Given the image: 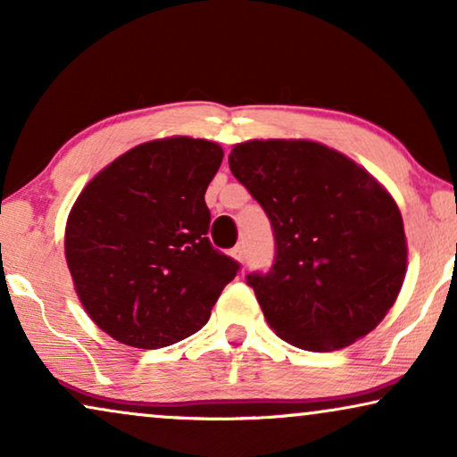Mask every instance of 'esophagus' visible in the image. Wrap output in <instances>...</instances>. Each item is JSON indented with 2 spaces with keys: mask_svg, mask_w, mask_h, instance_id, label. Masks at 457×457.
Returning a JSON list of instances; mask_svg holds the SVG:
<instances>
[{
  "mask_svg": "<svg viewBox=\"0 0 457 457\" xmlns=\"http://www.w3.org/2000/svg\"><path fill=\"white\" fill-rule=\"evenodd\" d=\"M230 255H233V258L239 262V264H243V260H245V252H243L241 245H237L233 252H230Z\"/></svg>",
  "mask_w": 457,
  "mask_h": 457,
  "instance_id": "1",
  "label": "esophagus"
}]
</instances>
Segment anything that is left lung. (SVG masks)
I'll return each mask as SVG.
<instances>
[{"label": "left lung", "instance_id": "8db88e82", "mask_svg": "<svg viewBox=\"0 0 457 457\" xmlns=\"http://www.w3.org/2000/svg\"><path fill=\"white\" fill-rule=\"evenodd\" d=\"M228 166L274 230L270 272L247 277L274 333L335 352L377 328L408 270L391 193L352 158L308 139L237 143Z\"/></svg>", "mask_w": 457, "mask_h": 457}]
</instances>
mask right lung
I'll return each mask as SVG.
<instances>
[{
	"label": "right lung",
	"mask_w": 457,
	"mask_h": 457,
	"mask_svg": "<svg viewBox=\"0 0 457 457\" xmlns=\"http://www.w3.org/2000/svg\"><path fill=\"white\" fill-rule=\"evenodd\" d=\"M214 141L141 143L93 177L66 222L74 291L112 339L172 345L210 320L239 264L208 241L205 189L222 164Z\"/></svg>",
	"instance_id": "right-lung-1"
}]
</instances>
